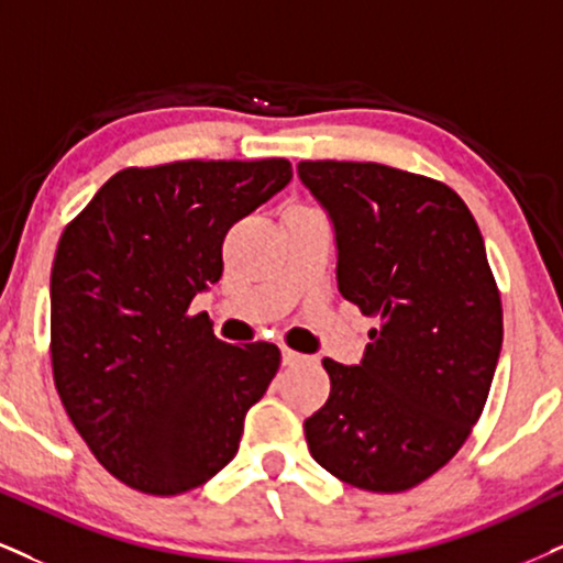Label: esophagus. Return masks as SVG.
Here are the masks:
<instances>
[{"label": "esophagus", "mask_w": 563, "mask_h": 563, "mask_svg": "<svg viewBox=\"0 0 563 563\" xmlns=\"http://www.w3.org/2000/svg\"><path fill=\"white\" fill-rule=\"evenodd\" d=\"M302 360H305V355H300V352L289 350V346H282V363L284 365H297V363H302Z\"/></svg>", "instance_id": "34e87169"}]
</instances>
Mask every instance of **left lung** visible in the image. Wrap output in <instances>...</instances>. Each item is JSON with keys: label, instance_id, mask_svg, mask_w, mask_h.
<instances>
[{"label": "left lung", "instance_id": "left-lung-1", "mask_svg": "<svg viewBox=\"0 0 563 563\" xmlns=\"http://www.w3.org/2000/svg\"><path fill=\"white\" fill-rule=\"evenodd\" d=\"M329 211L344 300L376 318L363 363L323 360L331 394L305 420L339 481L399 494L439 473L481 420L504 342L485 242L449 185L376 162H300Z\"/></svg>", "mask_w": 563, "mask_h": 563}]
</instances>
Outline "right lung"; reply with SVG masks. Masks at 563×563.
Wrapping results in <instances>:
<instances>
[{
  "label": "right lung",
  "mask_w": 563,
  "mask_h": 563,
  "mask_svg": "<svg viewBox=\"0 0 563 563\" xmlns=\"http://www.w3.org/2000/svg\"><path fill=\"white\" fill-rule=\"evenodd\" d=\"M292 179L287 158L117 172L62 232L52 371L69 420L130 488L177 496L234 460L276 344H227L192 297L221 279L227 232Z\"/></svg>",
  "instance_id": "1"
}]
</instances>
